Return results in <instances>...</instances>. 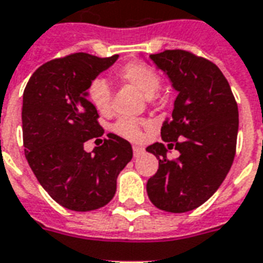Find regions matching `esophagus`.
Listing matches in <instances>:
<instances>
[{
    "label": "esophagus",
    "instance_id": "obj_1",
    "mask_svg": "<svg viewBox=\"0 0 263 263\" xmlns=\"http://www.w3.org/2000/svg\"><path fill=\"white\" fill-rule=\"evenodd\" d=\"M144 148L142 146H137V145H134L133 146V155H134V158H140L142 154H144Z\"/></svg>",
    "mask_w": 263,
    "mask_h": 263
}]
</instances>
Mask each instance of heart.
I'll return each instance as SVG.
<instances>
[{
  "label": "heart",
  "instance_id": "b5f03b06",
  "mask_svg": "<svg viewBox=\"0 0 263 263\" xmlns=\"http://www.w3.org/2000/svg\"><path fill=\"white\" fill-rule=\"evenodd\" d=\"M117 75L121 81L138 89L142 95L148 97V100L154 99V96L159 90L160 83H162L159 72L152 66L142 62L127 63L121 68H118ZM86 97L97 112H100L101 115L111 114L112 93H111V87L105 79H91L86 87ZM142 125H144V122L140 119L121 118L115 122L114 130L122 137L138 141L142 137Z\"/></svg>",
  "mask_w": 263,
  "mask_h": 263
}]
</instances>
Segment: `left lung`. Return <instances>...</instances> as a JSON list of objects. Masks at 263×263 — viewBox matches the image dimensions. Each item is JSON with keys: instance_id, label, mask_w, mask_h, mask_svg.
I'll return each mask as SVG.
<instances>
[{"instance_id": "1", "label": "left lung", "mask_w": 263, "mask_h": 263, "mask_svg": "<svg viewBox=\"0 0 263 263\" xmlns=\"http://www.w3.org/2000/svg\"><path fill=\"white\" fill-rule=\"evenodd\" d=\"M149 58L167 74L178 96L172 118L160 130L163 142L146 148L159 159L146 192L158 209L186 213L209 200L231 170L239 130L237 103L227 78L207 59L182 49ZM167 147H176L180 156L168 160Z\"/></svg>"}]
</instances>
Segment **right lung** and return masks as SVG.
<instances>
[{"label": "right lung", "instance_id": "right-lung-1", "mask_svg": "<svg viewBox=\"0 0 263 263\" xmlns=\"http://www.w3.org/2000/svg\"><path fill=\"white\" fill-rule=\"evenodd\" d=\"M118 54L97 58L71 53L45 63L28 79L23 93V145L42 188L60 205L91 211L111 201L118 174L133 158L130 142L108 133L93 152L87 140H99L104 129L89 103L86 87Z\"/></svg>", "mask_w": 263, "mask_h": 263}]
</instances>
